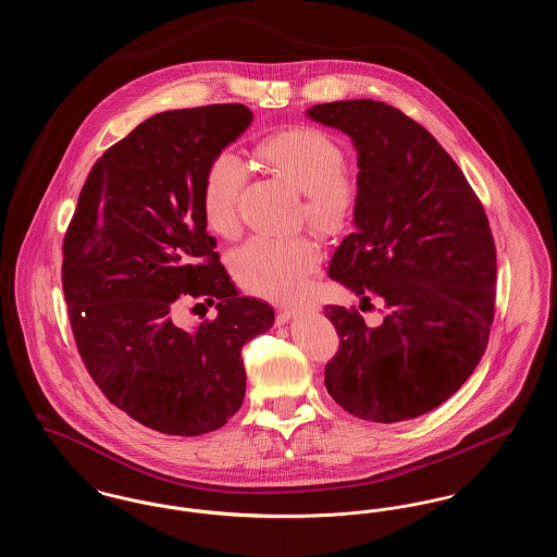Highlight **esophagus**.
Listing matches in <instances>:
<instances>
[{
    "instance_id": "esophagus-1",
    "label": "esophagus",
    "mask_w": 557,
    "mask_h": 557,
    "mask_svg": "<svg viewBox=\"0 0 557 557\" xmlns=\"http://www.w3.org/2000/svg\"><path fill=\"white\" fill-rule=\"evenodd\" d=\"M318 307L315 305H311V302H307V305H282L280 307V311H277V319L280 321H288V319L294 318V315H298V313H305V311H315Z\"/></svg>"
}]
</instances>
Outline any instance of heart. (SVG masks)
Instances as JSON below:
<instances>
[{"mask_svg":"<svg viewBox=\"0 0 557 557\" xmlns=\"http://www.w3.org/2000/svg\"><path fill=\"white\" fill-rule=\"evenodd\" d=\"M255 152L294 186L305 191L302 214L323 234L343 232L361 198V184L345 164L341 141L319 127L298 125L269 133ZM246 186V166L232 150L212 157L202 182V214L216 234L238 227L239 200ZM318 239L309 234L267 236L242 242L230 255V265L246 290L267 298H290L318 267Z\"/></svg>","mask_w":557,"mask_h":557,"instance_id":"b5f03b06","label":"heart"}]
</instances>
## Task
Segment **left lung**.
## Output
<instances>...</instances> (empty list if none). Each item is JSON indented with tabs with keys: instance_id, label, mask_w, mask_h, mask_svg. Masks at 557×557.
Here are the masks:
<instances>
[{
	"instance_id": "1",
	"label": "left lung",
	"mask_w": 557,
	"mask_h": 557,
	"mask_svg": "<svg viewBox=\"0 0 557 557\" xmlns=\"http://www.w3.org/2000/svg\"><path fill=\"white\" fill-rule=\"evenodd\" d=\"M309 116L348 133L361 169L357 230L327 273L386 309L368 327L355 307H325L341 338L325 388L355 418L413 420L457 393L488 345L497 250L486 212L445 148L398 108L345 100Z\"/></svg>"
}]
</instances>
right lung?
Wrapping results in <instances>:
<instances>
[{
  "label": "right lung",
  "mask_w": 557,
  "mask_h": 557,
  "mask_svg": "<svg viewBox=\"0 0 557 557\" xmlns=\"http://www.w3.org/2000/svg\"><path fill=\"white\" fill-rule=\"evenodd\" d=\"M252 121L244 104L169 110L91 166L62 239V290L81 361L135 422L175 436L216 430L244 400L242 346L273 309L238 296L202 214L207 166ZM218 302L186 331L180 301Z\"/></svg>",
  "instance_id": "right-lung-1"
}]
</instances>
